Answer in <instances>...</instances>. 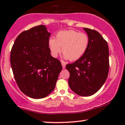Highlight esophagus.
Here are the masks:
<instances>
[{
    "mask_svg": "<svg viewBox=\"0 0 125 125\" xmlns=\"http://www.w3.org/2000/svg\"><path fill=\"white\" fill-rule=\"evenodd\" d=\"M62 65L63 69H65V67H66V63L65 62H62Z\"/></svg>",
    "mask_w": 125,
    "mask_h": 125,
    "instance_id": "obj_1",
    "label": "esophagus"
}]
</instances>
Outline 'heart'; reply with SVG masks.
I'll return each instance as SVG.
<instances>
[{
	"label": "heart",
	"mask_w": 125,
	"mask_h": 125,
	"mask_svg": "<svg viewBox=\"0 0 125 125\" xmlns=\"http://www.w3.org/2000/svg\"><path fill=\"white\" fill-rule=\"evenodd\" d=\"M89 41V37L84 33L68 30L59 31L56 39H50L48 46L53 57L58 56L61 52L62 47L64 58L76 61L84 54L88 48Z\"/></svg>",
	"instance_id": "heart-1"
}]
</instances>
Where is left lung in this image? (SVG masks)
<instances>
[{
	"label": "left lung",
	"mask_w": 125,
	"mask_h": 125,
	"mask_svg": "<svg viewBox=\"0 0 125 125\" xmlns=\"http://www.w3.org/2000/svg\"><path fill=\"white\" fill-rule=\"evenodd\" d=\"M89 37L84 54L72 64L66 65L69 72V87L76 94L89 96L96 93L107 80L109 71V50L106 41L94 30L83 28Z\"/></svg>",
	"instance_id": "obj_1"
}]
</instances>
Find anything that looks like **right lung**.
<instances>
[{
    "instance_id": "add662e5",
    "label": "right lung",
    "mask_w": 125,
    "mask_h": 125,
    "mask_svg": "<svg viewBox=\"0 0 125 125\" xmlns=\"http://www.w3.org/2000/svg\"><path fill=\"white\" fill-rule=\"evenodd\" d=\"M51 33L44 25L21 33L10 52V62L14 78L23 94L41 99L53 91L62 69L61 63L50 54Z\"/></svg>"
}]
</instances>
